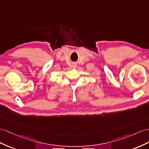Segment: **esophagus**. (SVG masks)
I'll return each mask as SVG.
<instances>
[{
	"instance_id": "esophagus-1",
	"label": "esophagus",
	"mask_w": 149,
	"mask_h": 149,
	"mask_svg": "<svg viewBox=\"0 0 149 149\" xmlns=\"http://www.w3.org/2000/svg\"><path fill=\"white\" fill-rule=\"evenodd\" d=\"M73 67H74V68H75V67H76V65H75V64H74V65H73Z\"/></svg>"
}]
</instances>
